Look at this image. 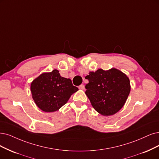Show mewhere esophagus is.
Instances as JSON below:
<instances>
[{"label": "esophagus", "instance_id": "obj_1", "mask_svg": "<svg viewBox=\"0 0 159 159\" xmlns=\"http://www.w3.org/2000/svg\"><path fill=\"white\" fill-rule=\"evenodd\" d=\"M79 89L80 90H84V84H80L79 86Z\"/></svg>", "mask_w": 159, "mask_h": 159}]
</instances>
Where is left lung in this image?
I'll use <instances>...</instances> for the list:
<instances>
[{"label":"left lung","instance_id":"8db88e82","mask_svg":"<svg viewBox=\"0 0 159 159\" xmlns=\"http://www.w3.org/2000/svg\"><path fill=\"white\" fill-rule=\"evenodd\" d=\"M85 79L89 81L85 93L99 113L113 115L124 106L130 92V80L125 73L115 68L99 69Z\"/></svg>","mask_w":159,"mask_h":159}]
</instances>
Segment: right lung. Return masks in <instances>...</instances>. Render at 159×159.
I'll return each instance as SVG.
<instances>
[{"label": "right lung", "instance_id": "obj_1", "mask_svg": "<svg viewBox=\"0 0 159 159\" xmlns=\"http://www.w3.org/2000/svg\"><path fill=\"white\" fill-rule=\"evenodd\" d=\"M78 90L71 80L61 76L57 69L40 75L31 84L35 103L41 110L48 113L61 108Z\"/></svg>", "mask_w": 159, "mask_h": 159}]
</instances>
